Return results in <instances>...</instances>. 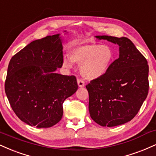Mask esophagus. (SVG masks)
Returning a JSON list of instances; mask_svg holds the SVG:
<instances>
[{
  "label": "esophagus",
  "mask_w": 156,
  "mask_h": 156,
  "mask_svg": "<svg viewBox=\"0 0 156 156\" xmlns=\"http://www.w3.org/2000/svg\"><path fill=\"white\" fill-rule=\"evenodd\" d=\"M77 82H78V85L79 87H83V86H85V83L82 79H78Z\"/></svg>",
  "instance_id": "esophagus-1"
}]
</instances>
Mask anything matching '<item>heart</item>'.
I'll return each instance as SVG.
<instances>
[{
    "mask_svg": "<svg viewBox=\"0 0 156 156\" xmlns=\"http://www.w3.org/2000/svg\"><path fill=\"white\" fill-rule=\"evenodd\" d=\"M112 48L108 45L91 44L73 48L70 58H64L63 64L70 67L73 62L81 65L80 73L88 80H94L106 73L114 60Z\"/></svg>",
    "mask_w": 156,
    "mask_h": 156,
    "instance_id": "1",
    "label": "heart"
}]
</instances>
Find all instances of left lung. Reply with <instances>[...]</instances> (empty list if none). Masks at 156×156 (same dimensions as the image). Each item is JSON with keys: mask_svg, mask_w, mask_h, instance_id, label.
<instances>
[{"mask_svg": "<svg viewBox=\"0 0 156 156\" xmlns=\"http://www.w3.org/2000/svg\"><path fill=\"white\" fill-rule=\"evenodd\" d=\"M119 46V57L105 74L86 85L90 116L102 126L130 121L138 113L149 90L147 61L125 37L97 35Z\"/></svg>", "mask_w": 156, "mask_h": 156, "instance_id": "8db88e82", "label": "left lung"}]
</instances>
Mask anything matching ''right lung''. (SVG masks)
<instances>
[{
    "label": "right lung",
    "instance_id": "1",
    "mask_svg": "<svg viewBox=\"0 0 156 156\" xmlns=\"http://www.w3.org/2000/svg\"><path fill=\"white\" fill-rule=\"evenodd\" d=\"M59 34L34 41L12 57L5 91L12 110L21 121L37 128L57 124L62 104L78 89L76 76L55 72L63 65Z\"/></svg>",
    "mask_w": 156,
    "mask_h": 156
}]
</instances>
